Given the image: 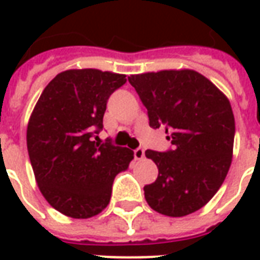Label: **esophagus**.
Here are the masks:
<instances>
[{
  "label": "esophagus",
  "instance_id": "1",
  "mask_svg": "<svg viewBox=\"0 0 260 260\" xmlns=\"http://www.w3.org/2000/svg\"><path fill=\"white\" fill-rule=\"evenodd\" d=\"M134 156H135L136 160H142V158L145 157V150L142 147H138V149L134 150Z\"/></svg>",
  "mask_w": 260,
  "mask_h": 260
}]
</instances>
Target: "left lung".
Wrapping results in <instances>:
<instances>
[{"instance_id": "obj_1", "label": "left lung", "mask_w": 260, "mask_h": 260, "mask_svg": "<svg viewBox=\"0 0 260 260\" xmlns=\"http://www.w3.org/2000/svg\"><path fill=\"white\" fill-rule=\"evenodd\" d=\"M152 128L166 126L173 149L146 150L158 169L145 199L157 213L182 217L199 210L225 180L233 160L235 121L230 100L193 69L131 75Z\"/></svg>"}]
</instances>
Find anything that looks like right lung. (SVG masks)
<instances>
[{
	"label": "right lung",
	"mask_w": 260,
	"mask_h": 260,
	"mask_svg": "<svg viewBox=\"0 0 260 260\" xmlns=\"http://www.w3.org/2000/svg\"><path fill=\"white\" fill-rule=\"evenodd\" d=\"M125 75L100 69H68L43 90L33 108L27 152L39 189L51 206L72 218L102 213L115 175L128 169L134 152L99 141L108 97Z\"/></svg>",
	"instance_id": "add662e5"
}]
</instances>
